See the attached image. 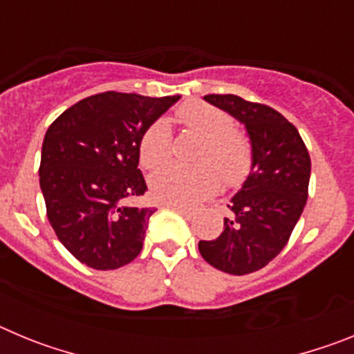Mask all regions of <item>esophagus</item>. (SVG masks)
<instances>
[{
  "label": "esophagus",
  "mask_w": 354,
  "mask_h": 354,
  "mask_svg": "<svg viewBox=\"0 0 354 354\" xmlns=\"http://www.w3.org/2000/svg\"><path fill=\"white\" fill-rule=\"evenodd\" d=\"M171 207L175 209L177 212H180V214L184 216V218H187V220H192L193 216H195V212L192 211V209H187V207H183V205H171Z\"/></svg>",
  "instance_id": "34e87169"
}]
</instances>
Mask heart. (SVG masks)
Segmentation results:
<instances>
[{
	"instance_id": "b5f03b06",
	"label": "heart",
	"mask_w": 354,
	"mask_h": 354,
	"mask_svg": "<svg viewBox=\"0 0 354 354\" xmlns=\"http://www.w3.org/2000/svg\"><path fill=\"white\" fill-rule=\"evenodd\" d=\"M175 117L184 129L204 138V145L198 150V161H207L213 167H162L150 177V193L158 202L193 207L214 195L221 180L227 186H236L245 179L252 162L250 145L243 134L232 129L230 115L205 102L192 101L180 106ZM170 124L162 118L150 124L140 142L143 167H161L170 158Z\"/></svg>"
}]
</instances>
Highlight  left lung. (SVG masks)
I'll use <instances>...</instances> for the list:
<instances>
[{
    "label": "left lung",
    "instance_id": "obj_1",
    "mask_svg": "<svg viewBox=\"0 0 354 354\" xmlns=\"http://www.w3.org/2000/svg\"><path fill=\"white\" fill-rule=\"evenodd\" d=\"M204 101L245 126L252 165L227 205L223 232L200 241V255L223 273L248 274L287 245L308 196L310 156L298 129L270 106L230 93L205 95Z\"/></svg>",
    "mask_w": 354,
    "mask_h": 354
}]
</instances>
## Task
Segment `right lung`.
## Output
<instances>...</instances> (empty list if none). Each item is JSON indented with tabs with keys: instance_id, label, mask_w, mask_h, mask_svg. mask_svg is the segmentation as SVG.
I'll return each instance as SVG.
<instances>
[{
	"instance_id": "add662e5",
	"label": "right lung",
	"mask_w": 354,
	"mask_h": 354,
	"mask_svg": "<svg viewBox=\"0 0 354 354\" xmlns=\"http://www.w3.org/2000/svg\"><path fill=\"white\" fill-rule=\"evenodd\" d=\"M180 95L104 92L65 109L49 126L40 156V189L62 245L93 270L138 257L156 209L126 205L145 193L140 142Z\"/></svg>"
}]
</instances>
